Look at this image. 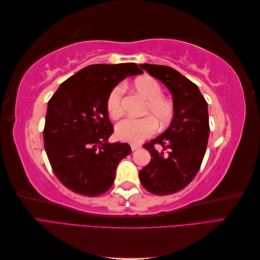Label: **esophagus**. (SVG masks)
I'll return each mask as SVG.
<instances>
[{"mask_svg": "<svg viewBox=\"0 0 260 260\" xmlns=\"http://www.w3.org/2000/svg\"><path fill=\"white\" fill-rule=\"evenodd\" d=\"M130 146H131V149H132V152H133V151H137V149H139V148L141 147V145H140V144H135V143H132V144H130Z\"/></svg>", "mask_w": 260, "mask_h": 260, "instance_id": "34e87169", "label": "esophagus"}]
</instances>
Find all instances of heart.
Wrapping results in <instances>:
<instances>
[{
    "label": "heart",
    "instance_id": "heart-1",
    "mask_svg": "<svg viewBox=\"0 0 260 260\" xmlns=\"http://www.w3.org/2000/svg\"><path fill=\"white\" fill-rule=\"evenodd\" d=\"M133 86L140 95L147 100L145 114L151 117L147 116L139 119L131 117L124 118L116 124L115 135L118 139L125 142L140 143L154 135L156 122H158L160 127H165L170 122L174 117L175 107L168 99L161 96V86L154 78L148 76L139 77L133 82ZM122 95L123 88L121 85L115 86L109 93L107 112L113 119H118L123 113Z\"/></svg>",
    "mask_w": 260,
    "mask_h": 260
}]
</instances>
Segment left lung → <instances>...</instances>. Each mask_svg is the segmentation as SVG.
Returning <instances> with one entry per match:
<instances>
[{
	"label": "left lung",
	"instance_id": "obj_1",
	"mask_svg": "<svg viewBox=\"0 0 260 260\" xmlns=\"http://www.w3.org/2000/svg\"><path fill=\"white\" fill-rule=\"evenodd\" d=\"M141 68L169 89L175 112L167 130L143 145L152 158L140 170V181L148 192L169 195L184 188L200 170L209 136L207 102L199 86L176 69L152 64ZM156 144L162 151H156Z\"/></svg>",
	"mask_w": 260,
	"mask_h": 260
}]
</instances>
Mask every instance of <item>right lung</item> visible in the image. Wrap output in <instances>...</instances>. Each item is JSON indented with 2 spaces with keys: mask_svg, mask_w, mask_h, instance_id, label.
<instances>
[{
  "mask_svg": "<svg viewBox=\"0 0 260 260\" xmlns=\"http://www.w3.org/2000/svg\"><path fill=\"white\" fill-rule=\"evenodd\" d=\"M135 62L90 65L62 82L48 103L43 140L55 176L70 191L98 196L112 187L127 143H109L114 132L107 99L127 77L142 74Z\"/></svg>",
  "mask_w": 260,
  "mask_h": 260,
  "instance_id": "add662e5",
  "label": "right lung"
}]
</instances>
